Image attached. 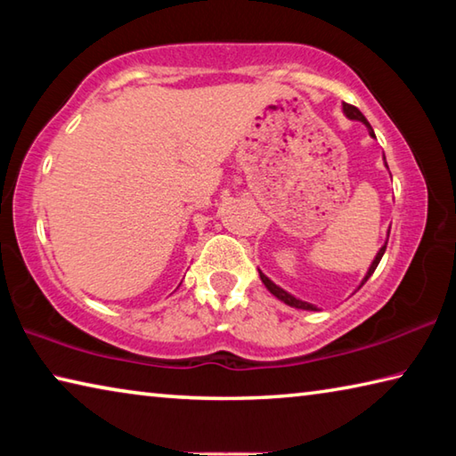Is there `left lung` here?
Instances as JSON below:
<instances>
[{"instance_id": "left-lung-1", "label": "left lung", "mask_w": 456, "mask_h": 456, "mask_svg": "<svg viewBox=\"0 0 456 456\" xmlns=\"http://www.w3.org/2000/svg\"><path fill=\"white\" fill-rule=\"evenodd\" d=\"M342 110H344V114H346V118H350V120H358V122H362V125H364L366 128H368V134L372 136V138H376V134H374V130H372V126H370V122L366 120V117L364 114H362L356 106H352V104H342ZM384 167L388 168V165H386V157H384ZM388 237H390V229L386 231V241H384V245L380 247V249H378V253H376V257L372 259V264H370V267H368V272H366V275H364V280L360 281V285H358V289L362 288V285H364L368 280H370V275L374 273V269L378 267V264H380V259H382V256H384V251H386V243H388ZM259 277H261V281H264V285L265 288L269 289V293H273V296L280 299V302H283L285 305H289V307H296V310H305V312H320V307L318 305H314V304H310V302H304V299H299V297H296L293 296V293H289V291H285L283 288H280V285L277 283H273L272 280H269V277L261 272L259 269Z\"/></svg>"}]
</instances>
